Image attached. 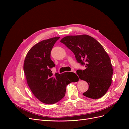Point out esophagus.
Listing matches in <instances>:
<instances>
[{
    "label": "esophagus",
    "instance_id": "obj_1",
    "mask_svg": "<svg viewBox=\"0 0 129 129\" xmlns=\"http://www.w3.org/2000/svg\"><path fill=\"white\" fill-rule=\"evenodd\" d=\"M71 72H73V73H76V72L75 71H71Z\"/></svg>",
    "mask_w": 129,
    "mask_h": 129
}]
</instances>
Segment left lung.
<instances>
[{"instance_id":"8db88e82","label":"left lung","mask_w":129,"mask_h":129,"mask_svg":"<svg viewBox=\"0 0 129 129\" xmlns=\"http://www.w3.org/2000/svg\"><path fill=\"white\" fill-rule=\"evenodd\" d=\"M60 42L73 52L78 63L85 66L84 70L76 71L80 79L89 85L83 95L92 99L103 96L111 84L113 69L103 46L93 38L85 34L65 37Z\"/></svg>"}]
</instances>
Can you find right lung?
<instances>
[{"mask_svg":"<svg viewBox=\"0 0 129 129\" xmlns=\"http://www.w3.org/2000/svg\"><path fill=\"white\" fill-rule=\"evenodd\" d=\"M59 38H52L35 45L27 53L24 63V71L30 90L45 104L58 102L64 97L67 85L77 82V76L74 73L53 75L50 70L55 66L50 58V52Z\"/></svg>","mask_w":129,"mask_h":129,"instance_id":"obj_1","label":"right lung"}]
</instances>
